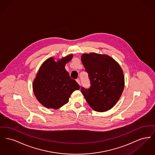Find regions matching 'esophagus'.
I'll return each instance as SVG.
<instances>
[{"label":"esophagus","instance_id":"34e87169","mask_svg":"<svg viewBox=\"0 0 155 155\" xmlns=\"http://www.w3.org/2000/svg\"><path fill=\"white\" fill-rule=\"evenodd\" d=\"M76 81L77 82V83L79 84V85H80V79H78V78H77V80H76Z\"/></svg>","mask_w":155,"mask_h":155}]
</instances>
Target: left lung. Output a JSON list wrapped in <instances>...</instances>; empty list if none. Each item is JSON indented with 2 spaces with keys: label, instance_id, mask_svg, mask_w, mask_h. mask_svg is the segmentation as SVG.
<instances>
[{
  "label": "left lung",
  "instance_id": "8db88e82",
  "mask_svg": "<svg viewBox=\"0 0 155 155\" xmlns=\"http://www.w3.org/2000/svg\"><path fill=\"white\" fill-rule=\"evenodd\" d=\"M81 61L91 85L89 88H81L87 102L97 111L110 109L117 102L124 87L121 68L110 56L97 53L83 54Z\"/></svg>",
  "mask_w": 155,
  "mask_h": 155
}]
</instances>
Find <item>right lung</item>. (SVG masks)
Returning <instances> with one entry per match:
<instances>
[{
    "label": "right lung",
    "mask_w": 155,
    "mask_h": 155,
    "mask_svg": "<svg viewBox=\"0 0 155 155\" xmlns=\"http://www.w3.org/2000/svg\"><path fill=\"white\" fill-rule=\"evenodd\" d=\"M72 58L70 54L58 62L49 58L41 67L33 83V91L37 100L45 107L59 109L68 102L74 91L80 89L64 68Z\"/></svg>",
    "instance_id": "add662e5"
}]
</instances>
